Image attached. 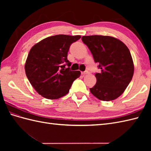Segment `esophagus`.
Instances as JSON below:
<instances>
[{"mask_svg":"<svg viewBox=\"0 0 151 151\" xmlns=\"http://www.w3.org/2000/svg\"><path fill=\"white\" fill-rule=\"evenodd\" d=\"M88 73H89V72L88 71V70H86V71L82 73V75L83 76H84V75H87V74H88Z\"/></svg>","mask_w":151,"mask_h":151,"instance_id":"esophagus-1","label":"esophagus"}]
</instances>
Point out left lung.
<instances>
[{"instance_id":"left-lung-1","label":"left lung","mask_w":151,"mask_h":151,"mask_svg":"<svg viewBox=\"0 0 151 151\" xmlns=\"http://www.w3.org/2000/svg\"><path fill=\"white\" fill-rule=\"evenodd\" d=\"M101 72L95 74L97 82L91 93L99 100L110 101L123 94L132 81L134 63L129 49L119 40L106 36H82Z\"/></svg>"}]
</instances>
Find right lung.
<instances>
[{
    "label": "right lung",
    "instance_id": "1",
    "mask_svg": "<svg viewBox=\"0 0 151 151\" xmlns=\"http://www.w3.org/2000/svg\"><path fill=\"white\" fill-rule=\"evenodd\" d=\"M81 36L56 35L36 43L30 49L25 63L26 75L38 93L48 99H57L68 93L73 81L81 76L71 70L67 52ZM66 64H65V63Z\"/></svg>",
    "mask_w": 151,
    "mask_h": 151
}]
</instances>
